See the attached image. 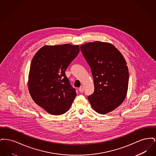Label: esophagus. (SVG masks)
<instances>
[{
  "label": "esophagus",
  "mask_w": 156,
  "mask_h": 156,
  "mask_svg": "<svg viewBox=\"0 0 156 156\" xmlns=\"http://www.w3.org/2000/svg\"><path fill=\"white\" fill-rule=\"evenodd\" d=\"M79 91H80L81 93L83 92V86H81V87L80 88Z\"/></svg>",
  "instance_id": "esophagus-1"
}]
</instances>
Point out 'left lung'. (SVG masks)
Listing matches in <instances>:
<instances>
[{"mask_svg":"<svg viewBox=\"0 0 156 156\" xmlns=\"http://www.w3.org/2000/svg\"><path fill=\"white\" fill-rule=\"evenodd\" d=\"M80 48L94 78V92L88 97L92 108L103 115L113 111L127 95L129 71L126 60L109 43L89 42Z\"/></svg>","mask_w":156,"mask_h":156,"instance_id":"left-lung-1","label":"left lung"}]
</instances>
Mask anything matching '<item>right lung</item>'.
Instances as JSON below:
<instances>
[{
  "mask_svg": "<svg viewBox=\"0 0 156 156\" xmlns=\"http://www.w3.org/2000/svg\"><path fill=\"white\" fill-rule=\"evenodd\" d=\"M79 52V45H47L32 59L28 80L30 95L50 114L65 113L74 100L76 93L65 71Z\"/></svg>",
  "mask_w": 156,
  "mask_h": 156,
  "instance_id": "1",
  "label": "right lung"
}]
</instances>
